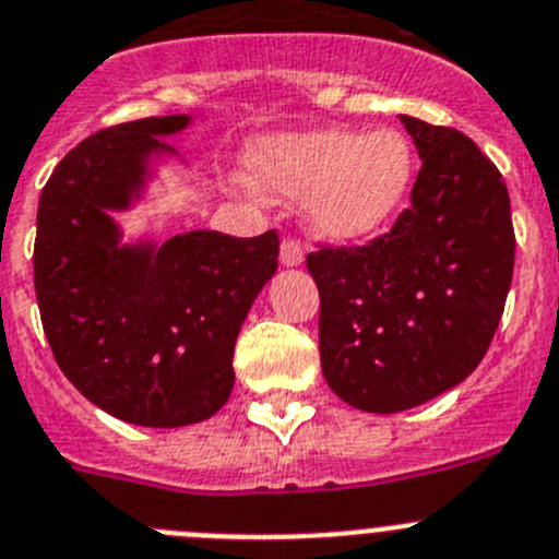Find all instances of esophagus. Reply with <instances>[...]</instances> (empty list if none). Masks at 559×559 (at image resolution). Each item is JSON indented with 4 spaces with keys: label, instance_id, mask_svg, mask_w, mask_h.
Segmentation results:
<instances>
[{
    "label": "esophagus",
    "instance_id": "obj_1",
    "mask_svg": "<svg viewBox=\"0 0 559 559\" xmlns=\"http://www.w3.org/2000/svg\"><path fill=\"white\" fill-rule=\"evenodd\" d=\"M306 259V248L297 239H284L281 242V264L284 267H297V264H304Z\"/></svg>",
    "mask_w": 559,
    "mask_h": 559
}]
</instances>
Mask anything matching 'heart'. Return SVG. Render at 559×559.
Instances as JSON below:
<instances>
[{
  "instance_id": "1",
  "label": "heart",
  "mask_w": 559,
  "mask_h": 559,
  "mask_svg": "<svg viewBox=\"0 0 559 559\" xmlns=\"http://www.w3.org/2000/svg\"><path fill=\"white\" fill-rule=\"evenodd\" d=\"M250 179L270 195L304 201L306 221L333 242L383 231L416 176L411 140L397 129L322 127L259 140L248 154Z\"/></svg>"
}]
</instances>
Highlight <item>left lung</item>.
I'll return each instance as SVG.
<instances>
[{
  "instance_id": "8db88e82",
  "label": "left lung",
  "mask_w": 559,
  "mask_h": 559,
  "mask_svg": "<svg viewBox=\"0 0 559 559\" xmlns=\"http://www.w3.org/2000/svg\"><path fill=\"white\" fill-rule=\"evenodd\" d=\"M421 156L411 206L383 237L320 248L322 374L369 414L416 408L466 380L488 353L510 281L515 234L502 174L474 140L400 115Z\"/></svg>"
}]
</instances>
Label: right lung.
Segmentation results:
<instances>
[{
    "label": "right lung",
    "instance_id": "obj_1",
    "mask_svg": "<svg viewBox=\"0 0 559 559\" xmlns=\"http://www.w3.org/2000/svg\"><path fill=\"white\" fill-rule=\"evenodd\" d=\"M190 115L109 127L68 151L46 181L35 237V295L57 367L102 411L140 427L215 416L234 389V344L278 270V234L217 231L121 242L112 212L132 206L159 138Z\"/></svg>",
    "mask_w": 559,
    "mask_h": 559
}]
</instances>
